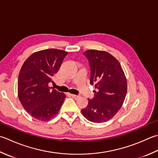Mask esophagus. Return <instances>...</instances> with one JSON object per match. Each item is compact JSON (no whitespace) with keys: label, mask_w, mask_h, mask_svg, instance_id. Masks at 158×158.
Masks as SVG:
<instances>
[{"label":"esophagus","mask_w":158,"mask_h":158,"mask_svg":"<svg viewBox=\"0 0 158 158\" xmlns=\"http://www.w3.org/2000/svg\"><path fill=\"white\" fill-rule=\"evenodd\" d=\"M71 97L75 98V99H78V98H80V96L75 95V94H71Z\"/></svg>","instance_id":"1"}]
</instances>
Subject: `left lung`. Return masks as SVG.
Returning a JSON list of instances; mask_svg holds the SVG:
<instances>
[{
    "label": "left lung",
    "mask_w": 158,
    "mask_h": 158,
    "mask_svg": "<svg viewBox=\"0 0 158 158\" xmlns=\"http://www.w3.org/2000/svg\"><path fill=\"white\" fill-rule=\"evenodd\" d=\"M90 66V85L94 97L81 110L83 116L93 123L106 122L122 107L127 90L125 75L119 61L109 52L88 50L83 52Z\"/></svg>",
    "instance_id": "obj_1"
}]
</instances>
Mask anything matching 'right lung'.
Listing matches in <instances>:
<instances>
[{
	"mask_svg": "<svg viewBox=\"0 0 158 158\" xmlns=\"http://www.w3.org/2000/svg\"><path fill=\"white\" fill-rule=\"evenodd\" d=\"M68 52L46 49L33 52L20 70L18 94L24 110L33 118L48 121L60 111L66 94L49 86Z\"/></svg>",
	"mask_w": 158,
	"mask_h": 158,
	"instance_id": "right-lung-1",
	"label": "right lung"
}]
</instances>
